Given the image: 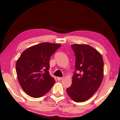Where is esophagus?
Wrapping results in <instances>:
<instances>
[{
    "instance_id": "esophagus-1",
    "label": "esophagus",
    "mask_w": 120,
    "mask_h": 120,
    "mask_svg": "<svg viewBox=\"0 0 120 120\" xmlns=\"http://www.w3.org/2000/svg\"><path fill=\"white\" fill-rule=\"evenodd\" d=\"M57 80H58V81H60V80H62L63 79V77H57Z\"/></svg>"
}]
</instances>
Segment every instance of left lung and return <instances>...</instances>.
Here are the masks:
<instances>
[{
  "label": "left lung",
  "instance_id": "left-lung-1",
  "mask_svg": "<svg viewBox=\"0 0 120 120\" xmlns=\"http://www.w3.org/2000/svg\"><path fill=\"white\" fill-rule=\"evenodd\" d=\"M75 55V72L72 82L67 89L68 96L76 102H83L93 95L103 78L102 56L88 45H71Z\"/></svg>",
  "mask_w": 120,
  "mask_h": 120
}]
</instances>
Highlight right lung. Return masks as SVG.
Returning <instances> with one entry per match:
<instances>
[{"label": "right lung", "mask_w": 120, "mask_h": 120, "mask_svg": "<svg viewBox=\"0 0 120 120\" xmlns=\"http://www.w3.org/2000/svg\"><path fill=\"white\" fill-rule=\"evenodd\" d=\"M60 46L57 44L40 43L26 49L18 59L15 68L18 81L29 96H43L54 84V79L49 72V60Z\"/></svg>", "instance_id": "add662e5"}]
</instances>
